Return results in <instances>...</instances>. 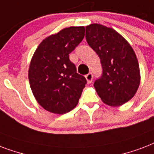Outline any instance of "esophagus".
<instances>
[{
    "label": "esophagus",
    "mask_w": 154,
    "mask_h": 154,
    "mask_svg": "<svg viewBox=\"0 0 154 154\" xmlns=\"http://www.w3.org/2000/svg\"><path fill=\"white\" fill-rule=\"evenodd\" d=\"M93 74L92 73H88L87 75H85V79L87 81V83L90 84L93 81Z\"/></svg>",
    "instance_id": "1"
}]
</instances>
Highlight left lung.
Returning <instances> with one entry per match:
<instances>
[{
	"label": "left lung",
	"instance_id": "8db88e82",
	"mask_svg": "<svg viewBox=\"0 0 154 154\" xmlns=\"http://www.w3.org/2000/svg\"><path fill=\"white\" fill-rule=\"evenodd\" d=\"M88 44L98 54L103 75L94 84L103 103L119 106L137 93L140 73L137 56L128 42L112 28L101 24L85 26Z\"/></svg>",
	"mask_w": 154,
	"mask_h": 154
}]
</instances>
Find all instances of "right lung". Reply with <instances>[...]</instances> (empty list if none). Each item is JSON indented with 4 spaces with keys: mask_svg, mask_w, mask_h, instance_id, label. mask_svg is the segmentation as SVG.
<instances>
[{
    "mask_svg": "<svg viewBox=\"0 0 154 154\" xmlns=\"http://www.w3.org/2000/svg\"><path fill=\"white\" fill-rule=\"evenodd\" d=\"M85 36L84 26H70L44 38L30 61L28 77L35 99L46 111L65 114L77 105L86 84L69 54Z\"/></svg>",
    "mask_w": 154,
    "mask_h": 154,
    "instance_id": "1",
    "label": "right lung"
}]
</instances>
